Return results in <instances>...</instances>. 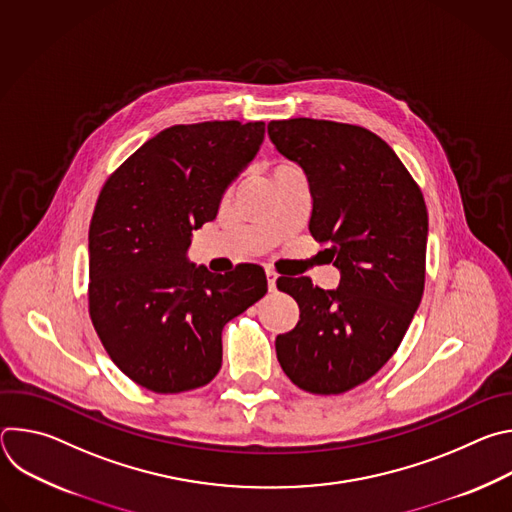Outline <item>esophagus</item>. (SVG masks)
I'll return each mask as SVG.
<instances>
[{
  "mask_svg": "<svg viewBox=\"0 0 512 512\" xmlns=\"http://www.w3.org/2000/svg\"><path fill=\"white\" fill-rule=\"evenodd\" d=\"M265 277H267V287H269V291H275V281H277L275 271L267 269V271H265Z\"/></svg>",
  "mask_w": 512,
  "mask_h": 512,
  "instance_id": "esophagus-1",
  "label": "esophagus"
}]
</instances>
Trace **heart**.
I'll use <instances>...</instances> for the list:
<instances>
[{
    "instance_id": "1",
    "label": "heart",
    "mask_w": 512,
    "mask_h": 512,
    "mask_svg": "<svg viewBox=\"0 0 512 512\" xmlns=\"http://www.w3.org/2000/svg\"><path fill=\"white\" fill-rule=\"evenodd\" d=\"M287 168H294V166H289V164H285V162H281V164H277L275 168H273V174L275 172H279V170H287Z\"/></svg>"
}]
</instances>
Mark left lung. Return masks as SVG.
I'll return each instance as SVG.
<instances>
[{
    "label": "left lung",
    "instance_id": "left-lung-1",
    "mask_svg": "<svg viewBox=\"0 0 512 512\" xmlns=\"http://www.w3.org/2000/svg\"><path fill=\"white\" fill-rule=\"evenodd\" d=\"M281 156L308 176L310 233L340 269L336 289L279 277L300 306L294 330L275 338L289 381L340 395L369 381L399 348L425 285L427 208L403 162L373 131L324 121L267 125Z\"/></svg>",
    "mask_w": 512,
    "mask_h": 512
}]
</instances>
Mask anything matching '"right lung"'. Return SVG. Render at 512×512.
<instances>
[{
    "mask_svg": "<svg viewBox=\"0 0 512 512\" xmlns=\"http://www.w3.org/2000/svg\"><path fill=\"white\" fill-rule=\"evenodd\" d=\"M263 121L172 125L105 182L89 227V314L119 371L154 393L210 383L223 328L267 294L263 267L214 275L188 263L192 231L212 221L259 152Z\"/></svg>",
    "mask_w": 512,
    "mask_h": 512,
    "instance_id": "1",
    "label": "right lung"
}]
</instances>
